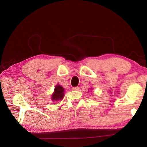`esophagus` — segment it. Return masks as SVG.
<instances>
[{
    "mask_svg": "<svg viewBox=\"0 0 147 147\" xmlns=\"http://www.w3.org/2000/svg\"><path fill=\"white\" fill-rule=\"evenodd\" d=\"M72 90H74V91H78L80 90V88L79 87H73L72 88Z\"/></svg>",
    "mask_w": 147,
    "mask_h": 147,
    "instance_id": "34e87169",
    "label": "esophagus"
}]
</instances>
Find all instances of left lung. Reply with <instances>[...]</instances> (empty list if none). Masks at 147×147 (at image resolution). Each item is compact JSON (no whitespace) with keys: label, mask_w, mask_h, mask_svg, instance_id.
Wrapping results in <instances>:
<instances>
[{"label":"left lung","mask_w":147,"mask_h":147,"mask_svg":"<svg viewBox=\"0 0 147 147\" xmlns=\"http://www.w3.org/2000/svg\"><path fill=\"white\" fill-rule=\"evenodd\" d=\"M90 89H93V88H90Z\"/></svg>","instance_id":"1"}]
</instances>
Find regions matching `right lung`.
I'll use <instances>...</instances> for the list:
<instances>
[{
  "label": "right lung",
  "mask_w": 147,
  "mask_h": 147,
  "mask_svg": "<svg viewBox=\"0 0 147 147\" xmlns=\"http://www.w3.org/2000/svg\"><path fill=\"white\" fill-rule=\"evenodd\" d=\"M64 91H65L64 88L62 86H61L59 84L56 85L54 88L53 93L51 94V99L52 101L55 102L63 100L64 96Z\"/></svg>",
  "instance_id": "obj_1"
}]
</instances>
